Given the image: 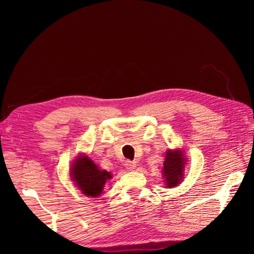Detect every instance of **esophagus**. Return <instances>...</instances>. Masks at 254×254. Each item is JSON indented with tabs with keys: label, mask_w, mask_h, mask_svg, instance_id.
<instances>
[{
	"label": "esophagus",
	"mask_w": 254,
	"mask_h": 254,
	"mask_svg": "<svg viewBox=\"0 0 254 254\" xmlns=\"http://www.w3.org/2000/svg\"><path fill=\"white\" fill-rule=\"evenodd\" d=\"M124 165H126L127 169H128V170L135 169V167H136V163L134 161H126V163H124Z\"/></svg>",
	"instance_id": "1"
}]
</instances>
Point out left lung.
Segmentation results:
<instances>
[{
  "label": "left lung",
  "instance_id": "8db88e82",
  "mask_svg": "<svg viewBox=\"0 0 254 254\" xmlns=\"http://www.w3.org/2000/svg\"><path fill=\"white\" fill-rule=\"evenodd\" d=\"M187 159L180 149L168 150L162 167V176L166 187L173 188L178 186L184 179V170Z\"/></svg>",
  "mask_w": 254,
  "mask_h": 254
}]
</instances>
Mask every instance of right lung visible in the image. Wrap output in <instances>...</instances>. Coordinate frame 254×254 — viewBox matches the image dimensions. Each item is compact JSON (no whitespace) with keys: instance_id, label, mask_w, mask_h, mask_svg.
Wrapping results in <instances>:
<instances>
[{"instance_id":"add662e5","label":"right lung","mask_w":254,"mask_h":254,"mask_svg":"<svg viewBox=\"0 0 254 254\" xmlns=\"http://www.w3.org/2000/svg\"><path fill=\"white\" fill-rule=\"evenodd\" d=\"M70 178L84 195L98 197L112 175L109 171L101 170L86 154H79L71 163Z\"/></svg>"}]
</instances>
